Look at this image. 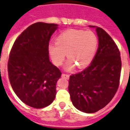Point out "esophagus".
<instances>
[{"mask_svg":"<svg viewBox=\"0 0 130 130\" xmlns=\"http://www.w3.org/2000/svg\"><path fill=\"white\" fill-rule=\"evenodd\" d=\"M62 77L65 78V79H68L69 78V74H66V73H63V74H62Z\"/></svg>","mask_w":130,"mask_h":130,"instance_id":"34e87169","label":"esophagus"}]
</instances>
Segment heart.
<instances>
[{"label":"heart","instance_id":"obj_1","mask_svg":"<svg viewBox=\"0 0 130 130\" xmlns=\"http://www.w3.org/2000/svg\"><path fill=\"white\" fill-rule=\"evenodd\" d=\"M99 44L96 34L90 30L69 29L61 32L56 38V44L48 45V51L53 63L57 66L63 64L67 53L69 60L67 69L71 70L77 65L84 68L94 59Z\"/></svg>","mask_w":130,"mask_h":130}]
</instances>
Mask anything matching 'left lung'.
<instances>
[{"mask_svg": "<svg viewBox=\"0 0 130 130\" xmlns=\"http://www.w3.org/2000/svg\"><path fill=\"white\" fill-rule=\"evenodd\" d=\"M96 54L86 69L70 75L68 86L73 105L87 113L97 112L110 103L119 88L121 71L117 44L104 29L96 27Z\"/></svg>", "mask_w": 130, "mask_h": 130, "instance_id": "obj_1", "label": "left lung"}]
</instances>
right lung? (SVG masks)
Segmentation results:
<instances>
[{
	"label": "right lung",
	"mask_w": 130,
	"mask_h": 130,
	"mask_svg": "<svg viewBox=\"0 0 130 130\" xmlns=\"http://www.w3.org/2000/svg\"><path fill=\"white\" fill-rule=\"evenodd\" d=\"M57 25L37 22L29 25L15 40L8 61L11 87L19 99L29 107L41 109L53 103L59 68L49 60V40Z\"/></svg>",
	"instance_id": "1"
}]
</instances>
